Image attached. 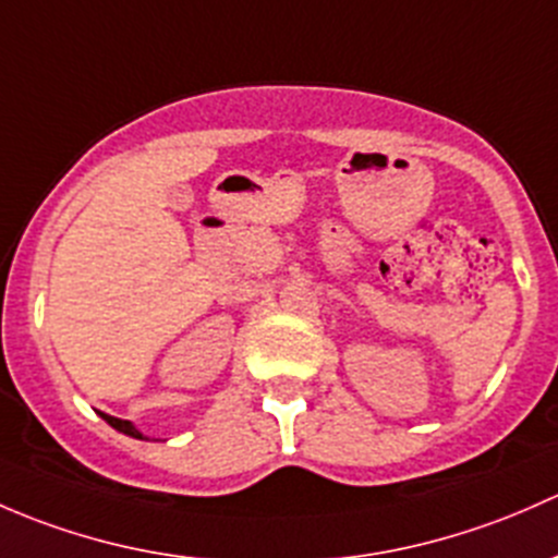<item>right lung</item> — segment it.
<instances>
[{"mask_svg":"<svg viewBox=\"0 0 558 558\" xmlns=\"http://www.w3.org/2000/svg\"><path fill=\"white\" fill-rule=\"evenodd\" d=\"M105 418H107V424H112V427L118 429V433H123V435H131V438H140V440H145V435H142L140 429L134 427V424H131V422H125V418H114V416H107V413H105Z\"/></svg>","mask_w":558,"mask_h":558,"instance_id":"obj_1","label":"right lung"}]
</instances>
